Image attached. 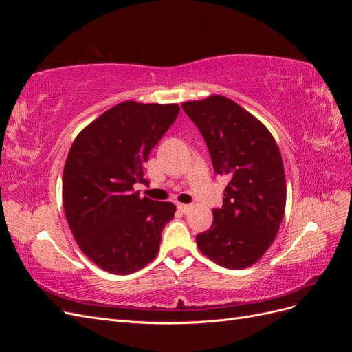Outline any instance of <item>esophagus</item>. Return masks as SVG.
<instances>
[{
  "mask_svg": "<svg viewBox=\"0 0 352 352\" xmlns=\"http://www.w3.org/2000/svg\"><path fill=\"white\" fill-rule=\"evenodd\" d=\"M177 208H179V211H182L184 214H185V212H188L190 210V206H188V204H179Z\"/></svg>",
  "mask_w": 352,
  "mask_h": 352,
  "instance_id": "1",
  "label": "esophagus"
}]
</instances>
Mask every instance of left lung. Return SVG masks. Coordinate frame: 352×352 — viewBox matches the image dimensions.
Segmentation results:
<instances>
[{
    "label": "left lung",
    "mask_w": 352,
    "mask_h": 352,
    "mask_svg": "<svg viewBox=\"0 0 352 352\" xmlns=\"http://www.w3.org/2000/svg\"><path fill=\"white\" fill-rule=\"evenodd\" d=\"M208 146L216 175L226 176L221 208L197 235L199 251L226 269H247L270 248L285 214L279 146L257 117L223 95L182 102Z\"/></svg>",
    "instance_id": "obj_1"
}]
</instances>
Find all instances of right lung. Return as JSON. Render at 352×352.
<instances>
[{"label": "right lung", "instance_id": "right-lung-1", "mask_svg": "<svg viewBox=\"0 0 352 352\" xmlns=\"http://www.w3.org/2000/svg\"><path fill=\"white\" fill-rule=\"evenodd\" d=\"M177 104L123 101L79 132L63 170V206L82 252L113 274L144 269L158 254L172 202L135 192L144 166L176 120Z\"/></svg>", "mask_w": 352, "mask_h": 352}]
</instances>
